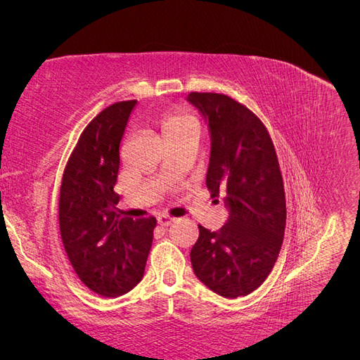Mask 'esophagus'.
<instances>
[{"label":"esophagus","instance_id":"1","mask_svg":"<svg viewBox=\"0 0 360 360\" xmlns=\"http://www.w3.org/2000/svg\"><path fill=\"white\" fill-rule=\"evenodd\" d=\"M174 221V217H171V216H167V214H160L159 217H158V224L159 225H162V226H168V225H171Z\"/></svg>","mask_w":360,"mask_h":360}]
</instances>
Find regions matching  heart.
Masks as SVG:
<instances>
[{
  "instance_id": "b5f03b06",
  "label": "heart",
  "mask_w": 360,
  "mask_h": 360,
  "mask_svg": "<svg viewBox=\"0 0 360 360\" xmlns=\"http://www.w3.org/2000/svg\"><path fill=\"white\" fill-rule=\"evenodd\" d=\"M197 127V123L195 120L189 115H181V114H167L163 115V118L160 120V127L163 136L168 135H174L180 132V130L186 129V127Z\"/></svg>"
}]
</instances>
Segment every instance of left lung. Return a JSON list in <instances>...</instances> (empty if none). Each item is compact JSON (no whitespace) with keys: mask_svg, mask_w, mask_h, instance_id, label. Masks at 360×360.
<instances>
[{"mask_svg":"<svg viewBox=\"0 0 360 360\" xmlns=\"http://www.w3.org/2000/svg\"><path fill=\"white\" fill-rule=\"evenodd\" d=\"M186 101L209 127L205 184L212 197L224 195L230 212L217 231L198 225L192 269L219 296H246L266 281L284 240L285 192L276 151L261 120L231 97L191 93Z\"/></svg>","mask_w":360,"mask_h":360,"instance_id":"8db88e82","label":"left lung"}]
</instances>
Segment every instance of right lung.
Segmentation results:
<instances>
[{
    "label": "right lung",
    "mask_w": 360,
    "mask_h": 360,
    "mask_svg": "<svg viewBox=\"0 0 360 360\" xmlns=\"http://www.w3.org/2000/svg\"><path fill=\"white\" fill-rule=\"evenodd\" d=\"M136 101L117 102L84 129L63 174L60 231L76 275L91 291L118 297L143 279L156 219L122 217L114 192L120 143Z\"/></svg>",
    "instance_id": "1"
}]
</instances>
